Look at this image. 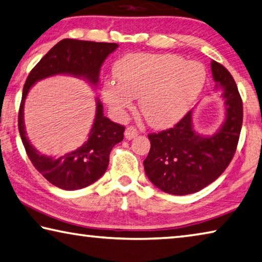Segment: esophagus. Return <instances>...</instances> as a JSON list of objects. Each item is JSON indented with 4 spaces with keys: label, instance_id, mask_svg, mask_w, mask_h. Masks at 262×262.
Returning <instances> with one entry per match:
<instances>
[{
    "label": "esophagus",
    "instance_id": "1",
    "mask_svg": "<svg viewBox=\"0 0 262 262\" xmlns=\"http://www.w3.org/2000/svg\"><path fill=\"white\" fill-rule=\"evenodd\" d=\"M138 130H136V128L134 127H128L126 128V130H124V138L127 140H132L138 136Z\"/></svg>",
    "mask_w": 262,
    "mask_h": 262
}]
</instances>
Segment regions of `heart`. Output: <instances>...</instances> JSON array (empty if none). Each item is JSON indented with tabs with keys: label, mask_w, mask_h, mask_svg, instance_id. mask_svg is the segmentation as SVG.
Returning <instances> with one entry per match:
<instances>
[{
	"label": "heart",
	"mask_w": 262,
	"mask_h": 262,
	"mask_svg": "<svg viewBox=\"0 0 262 262\" xmlns=\"http://www.w3.org/2000/svg\"><path fill=\"white\" fill-rule=\"evenodd\" d=\"M118 81L102 84V99L116 116L140 98V111L151 127L165 128L188 113L205 85L204 66L163 53H129L114 65Z\"/></svg>",
	"instance_id": "obj_1"
}]
</instances>
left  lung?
Here are the masks:
<instances>
[{
	"label": "left lung",
	"mask_w": 262,
	"mask_h": 262,
	"mask_svg": "<svg viewBox=\"0 0 262 262\" xmlns=\"http://www.w3.org/2000/svg\"><path fill=\"white\" fill-rule=\"evenodd\" d=\"M215 90H222L225 118L212 135L198 133L191 110L175 127L149 134L150 150L143 161L149 181L170 194L184 196L204 189L230 164L243 124V101L231 73L211 61Z\"/></svg>",
	"instance_id": "1"
}]
</instances>
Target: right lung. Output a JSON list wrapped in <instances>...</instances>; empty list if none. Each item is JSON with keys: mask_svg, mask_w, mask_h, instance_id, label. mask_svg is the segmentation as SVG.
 Returning <instances> with one entry per match:
<instances>
[{"mask_svg": "<svg viewBox=\"0 0 262 262\" xmlns=\"http://www.w3.org/2000/svg\"><path fill=\"white\" fill-rule=\"evenodd\" d=\"M118 47L115 43L63 39L41 58L27 78L18 113L19 135L31 163L57 188L78 190L97 182L108 167L112 148L123 140L124 127L106 118L102 103L95 98L94 121L85 143L58 159L43 155L27 136L24 124L27 95L37 81L59 74L81 78L97 87L103 61Z\"/></svg>", "mask_w": 262, "mask_h": 262, "instance_id": "1", "label": "right lung"}]
</instances>
